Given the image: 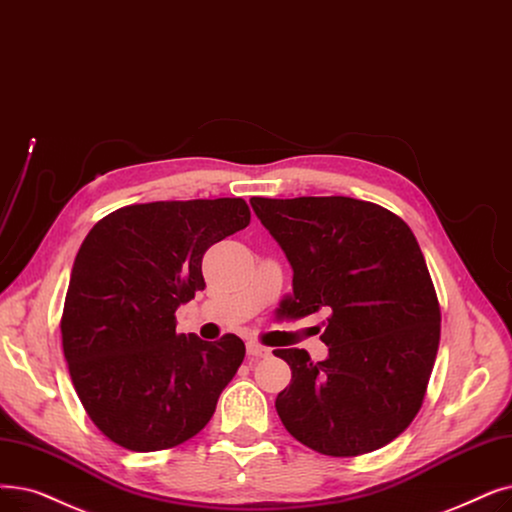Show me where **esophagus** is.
<instances>
[{"instance_id":"esophagus-1","label":"esophagus","mask_w":512,"mask_h":512,"mask_svg":"<svg viewBox=\"0 0 512 512\" xmlns=\"http://www.w3.org/2000/svg\"><path fill=\"white\" fill-rule=\"evenodd\" d=\"M247 353L251 355V358L259 360V358H268V355H270L272 351H270V347H265V345H261V343L251 341V343H247Z\"/></svg>"}]
</instances>
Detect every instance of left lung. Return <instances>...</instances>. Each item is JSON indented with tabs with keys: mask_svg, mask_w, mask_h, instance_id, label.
<instances>
[{
	"mask_svg": "<svg viewBox=\"0 0 512 512\" xmlns=\"http://www.w3.org/2000/svg\"><path fill=\"white\" fill-rule=\"evenodd\" d=\"M251 205L293 265L278 314L326 311L324 362L274 349L293 379L276 397L286 431L324 456H362L408 429L425 399L441 332L427 261L402 217L349 196Z\"/></svg>",
	"mask_w": 512,
	"mask_h": 512,
	"instance_id": "left-lung-1",
	"label": "left lung"
}]
</instances>
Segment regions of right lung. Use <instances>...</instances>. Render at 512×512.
Returning a JSON list of instances; mask_svg holds the SVG:
<instances>
[{"instance_id": "right-lung-1", "label": "right lung", "mask_w": 512, "mask_h": 512, "mask_svg": "<svg viewBox=\"0 0 512 512\" xmlns=\"http://www.w3.org/2000/svg\"><path fill=\"white\" fill-rule=\"evenodd\" d=\"M249 224L242 198L157 201L108 213L81 242L62 351L87 416L117 446L169 450L211 420L244 343L177 335L175 309L205 288L211 244Z\"/></svg>"}]
</instances>
